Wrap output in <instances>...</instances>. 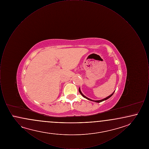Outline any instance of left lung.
<instances>
[{"label":"left lung","mask_w":149,"mask_h":149,"mask_svg":"<svg viewBox=\"0 0 149 149\" xmlns=\"http://www.w3.org/2000/svg\"><path fill=\"white\" fill-rule=\"evenodd\" d=\"M79 93H80V94L84 97V98H86V99H88V100H91V101H93V102H97V103H100V102H103V101H104V100H107V99H108V98H109L110 97H111L112 95H113V94H114V92L112 94H111L110 95H109L108 97H106V98H104V99H101V100H92V99H89V98H87L86 97H85V95L81 93V91H80V88H79Z\"/></svg>","instance_id":"8db88e82"}]
</instances>
